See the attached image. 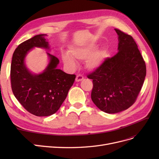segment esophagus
<instances>
[{
	"label": "esophagus",
	"mask_w": 159,
	"mask_h": 159,
	"mask_svg": "<svg viewBox=\"0 0 159 159\" xmlns=\"http://www.w3.org/2000/svg\"><path fill=\"white\" fill-rule=\"evenodd\" d=\"M84 80V77L81 75H78L76 76V78H75V81L76 82H80V81H82Z\"/></svg>",
	"instance_id": "1"
}]
</instances>
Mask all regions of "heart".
<instances>
[{
    "instance_id": "1",
    "label": "heart",
    "mask_w": 159,
    "mask_h": 159,
    "mask_svg": "<svg viewBox=\"0 0 159 159\" xmlns=\"http://www.w3.org/2000/svg\"><path fill=\"white\" fill-rule=\"evenodd\" d=\"M98 44L94 42L85 43L70 48L69 54L62 56V61L67 68L74 70L77 67L74 59L85 60V67L89 71L99 70L103 65L107 57V51L104 48H98Z\"/></svg>"
}]
</instances>
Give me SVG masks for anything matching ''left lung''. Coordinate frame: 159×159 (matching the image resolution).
Wrapping results in <instances>:
<instances>
[{
    "instance_id": "1",
    "label": "left lung",
    "mask_w": 159,
    "mask_h": 159,
    "mask_svg": "<svg viewBox=\"0 0 159 159\" xmlns=\"http://www.w3.org/2000/svg\"><path fill=\"white\" fill-rule=\"evenodd\" d=\"M118 52L88 75L93 80L91 99L100 110L117 113L134 103L146 76V65L132 36L115 29Z\"/></svg>"
}]
</instances>
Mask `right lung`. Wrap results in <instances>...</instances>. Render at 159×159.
<instances>
[{"label": "right lung", "instance_id": "add662e5", "mask_svg": "<svg viewBox=\"0 0 159 159\" xmlns=\"http://www.w3.org/2000/svg\"><path fill=\"white\" fill-rule=\"evenodd\" d=\"M46 34H38L22 42L14 51L11 67L12 92L28 112L38 117L50 116L58 110L73 85L75 75L57 68L60 61L46 52L48 64L40 73L27 68L26 57L34 48L51 50Z\"/></svg>", "mask_w": 159, "mask_h": 159}]
</instances>
